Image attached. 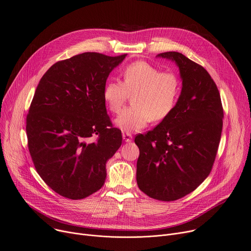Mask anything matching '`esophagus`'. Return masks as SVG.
I'll return each mask as SVG.
<instances>
[{"mask_svg": "<svg viewBox=\"0 0 251 251\" xmlns=\"http://www.w3.org/2000/svg\"><path fill=\"white\" fill-rule=\"evenodd\" d=\"M123 140L125 142H131L132 141V135L130 133H123Z\"/></svg>", "mask_w": 251, "mask_h": 251, "instance_id": "1", "label": "esophagus"}]
</instances>
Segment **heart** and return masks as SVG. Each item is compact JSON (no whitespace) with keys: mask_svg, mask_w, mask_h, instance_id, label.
<instances>
[{"mask_svg":"<svg viewBox=\"0 0 251 251\" xmlns=\"http://www.w3.org/2000/svg\"><path fill=\"white\" fill-rule=\"evenodd\" d=\"M122 75L123 83L109 81L103 92L109 110L115 114L132 95V106L116 119L119 128L128 132L138 131L150 120L162 121L173 112L180 94V80L175 73L160 72L145 61H136L125 67Z\"/></svg>","mask_w":251,"mask_h":251,"instance_id":"1","label":"heart"}]
</instances>
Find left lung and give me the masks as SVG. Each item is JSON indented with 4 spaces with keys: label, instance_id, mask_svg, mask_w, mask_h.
<instances>
[{
    "label": "left lung",
    "instance_id": "obj_1",
    "mask_svg": "<svg viewBox=\"0 0 251 251\" xmlns=\"http://www.w3.org/2000/svg\"><path fill=\"white\" fill-rule=\"evenodd\" d=\"M158 56L176 62L182 90L166 119L136 135L140 152L136 179L149 197L174 201L194 191L210 174L221 138L223 107L215 82L201 65L178 52Z\"/></svg>",
    "mask_w": 251,
    "mask_h": 251
}]
</instances>
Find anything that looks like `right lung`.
Returning a JSON list of instances; mask_svg holds the SVG:
<instances>
[{
	"mask_svg": "<svg viewBox=\"0 0 251 251\" xmlns=\"http://www.w3.org/2000/svg\"><path fill=\"white\" fill-rule=\"evenodd\" d=\"M126 55L82 53L55 63L38 84L27 115L28 148L38 174L63 197L78 200L98 191L107 160L122 144L103 92Z\"/></svg>",
	"mask_w": 251,
	"mask_h": 251,
	"instance_id": "1",
	"label": "right lung"
}]
</instances>
